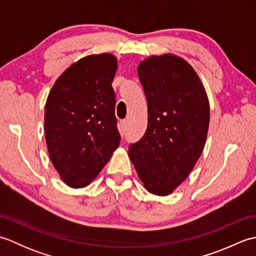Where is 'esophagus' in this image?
I'll return each mask as SVG.
<instances>
[{"label": "esophagus", "mask_w": 256, "mask_h": 256, "mask_svg": "<svg viewBox=\"0 0 256 256\" xmlns=\"http://www.w3.org/2000/svg\"><path fill=\"white\" fill-rule=\"evenodd\" d=\"M126 125H128V121L126 120H123V121L120 122V126H118V131L121 133V135L125 134V131H126Z\"/></svg>", "instance_id": "obj_1"}]
</instances>
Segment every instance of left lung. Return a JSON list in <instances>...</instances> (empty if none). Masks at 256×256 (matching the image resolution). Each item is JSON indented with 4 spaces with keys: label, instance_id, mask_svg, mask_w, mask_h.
I'll return each instance as SVG.
<instances>
[{
    "label": "left lung",
    "instance_id": "8db88e82",
    "mask_svg": "<svg viewBox=\"0 0 256 256\" xmlns=\"http://www.w3.org/2000/svg\"><path fill=\"white\" fill-rule=\"evenodd\" d=\"M148 108L144 136L128 148L144 187L157 196L172 194L202 153L210 121L204 86L184 59L165 54L138 67Z\"/></svg>",
    "mask_w": 256,
    "mask_h": 256
}]
</instances>
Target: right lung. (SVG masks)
<instances>
[{"label": "right lung", "mask_w": 256, "mask_h": 256, "mask_svg": "<svg viewBox=\"0 0 256 256\" xmlns=\"http://www.w3.org/2000/svg\"><path fill=\"white\" fill-rule=\"evenodd\" d=\"M116 69L118 60L111 54L84 57L64 70L48 94V153L69 187L88 186L118 148L112 88Z\"/></svg>", "instance_id": "right-lung-1"}]
</instances>
